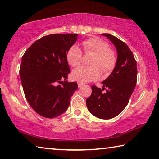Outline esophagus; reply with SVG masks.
I'll return each instance as SVG.
<instances>
[{"label": "esophagus", "instance_id": "esophagus-1", "mask_svg": "<svg viewBox=\"0 0 159 159\" xmlns=\"http://www.w3.org/2000/svg\"><path fill=\"white\" fill-rule=\"evenodd\" d=\"M77 85H78V87H81L83 85V84H82V83H81V82H78L77 83Z\"/></svg>", "mask_w": 159, "mask_h": 159}]
</instances>
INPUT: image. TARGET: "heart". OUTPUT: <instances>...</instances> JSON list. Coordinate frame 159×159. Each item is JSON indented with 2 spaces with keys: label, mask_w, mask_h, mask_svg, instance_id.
<instances>
[{
  "label": "heart",
  "mask_w": 159,
  "mask_h": 159,
  "mask_svg": "<svg viewBox=\"0 0 159 159\" xmlns=\"http://www.w3.org/2000/svg\"><path fill=\"white\" fill-rule=\"evenodd\" d=\"M82 46L86 53H93L90 61V66H80L72 71V80L81 83H86L98 79L101 70L105 73L111 72L116 63V55L113 50L109 48L106 41L99 37L93 36L83 41ZM82 53L77 45H72L67 52V61L70 66L77 67L82 61Z\"/></svg>",
  "instance_id": "b5f03b06"
}]
</instances>
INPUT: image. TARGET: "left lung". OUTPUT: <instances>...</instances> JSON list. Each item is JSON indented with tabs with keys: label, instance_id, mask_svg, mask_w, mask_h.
<instances>
[{
	"label": "left lung",
	"instance_id": "obj_1",
	"mask_svg": "<svg viewBox=\"0 0 159 159\" xmlns=\"http://www.w3.org/2000/svg\"><path fill=\"white\" fill-rule=\"evenodd\" d=\"M110 40L118 52L113 72L102 82V89L92 86V92L86 100L89 111L101 119H111L126 107L137 83V62L125 43L116 36L102 34ZM105 89L106 93H103Z\"/></svg>",
	"mask_w": 159,
	"mask_h": 159
}]
</instances>
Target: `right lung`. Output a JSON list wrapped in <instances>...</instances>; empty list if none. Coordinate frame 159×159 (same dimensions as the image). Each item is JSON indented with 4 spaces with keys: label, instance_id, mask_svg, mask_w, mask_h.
<instances>
[{
    "label": "right lung",
    "instance_id": "1",
    "mask_svg": "<svg viewBox=\"0 0 159 159\" xmlns=\"http://www.w3.org/2000/svg\"><path fill=\"white\" fill-rule=\"evenodd\" d=\"M77 39V34L43 36L22 56L20 75L25 97L44 118H53L65 113L77 89L76 82L66 80L70 72L67 52Z\"/></svg>",
    "mask_w": 159,
    "mask_h": 159
}]
</instances>
